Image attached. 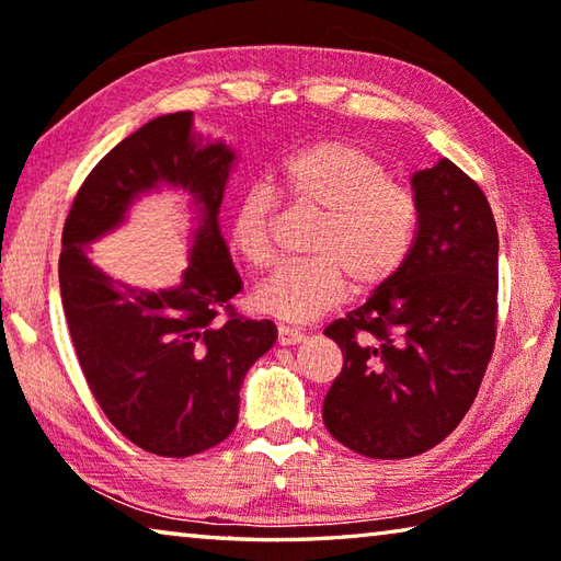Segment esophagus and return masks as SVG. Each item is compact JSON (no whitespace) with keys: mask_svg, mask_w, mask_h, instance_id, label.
Instances as JSON below:
<instances>
[{"mask_svg":"<svg viewBox=\"0 0 561 561\" xmlns=\"http://www.w3.org/2000/svg\"><path fill=\"white\" fill-rule=\"evenodd\" d=\"M304 339V331L301 329H294V327H277V341L279 346H297L299 341Z\"/></svg>","mask_w":561,"mask_h":561,"instance_id":"34e87169","label":"esophagus"}]
</instances>
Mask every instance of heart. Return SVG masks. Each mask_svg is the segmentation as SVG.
<instances>
[{
  "instance_id": "obj_1",
  "label": "heart",
  "mask_w": 561,
  "mask_h": 561,
  "mask_svg": "<svg viewBox=\"0 0 561 561\" xmlns=\"http://www.w3.org/2000/svg\"><path fill=\"white\" fill-rule=\"evenodd\" d=\"M272 192L294 207L319 213L309 242L311 260L284 264L254 291V307L284 321H311L336 309L351 289L386 287L411 257L421 205L415 193L388 175L381 160L344 140H317L274 168ZM277 201L267 187L240 195L230 242L252 267L274 257Z\"/></svg>"
}]
</instances>
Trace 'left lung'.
Masks as SVG:
<instances>
[{"instance_id": "obj_1", "label": "left lung", "mask_w": 561, "mask_h": 561, "mask_svg": "<svg viewBox=\"0 0 561 561\" xmlns=\"http://www.w3.org/2000/svg\"><path fill=\"white\" fill-rule=\"evenodd\" d=\"M421 205L405 267L324 329L344 368L324 398L348 450L401 460L458 428L495 348L497 227L470 175L443 158L413 175Z\"/></svg>"}]
</instances>
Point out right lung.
<instances>
[{"mask_svg":"<svg viewBox=\"0 0 561 561\" xmlns=\"http://www.w3.org/2000/svg\"><path fill=\"white\" fill-rule=\"evenodd\" d=\"M232 163L225 144L195 138L193 113H168L99 160L64 222L59 287L81 371L116 431L163 458H190L234 431L244 376L277 339L272 321L230 304L242 279L217 215ZM158 184L187 188L202 227L184 282L138 293L93 268L85 244Z\"/></svg>","mask_w":561,"mask_h":561,"instance_id":"obj_1","label":"right lung"}]
</instances>
